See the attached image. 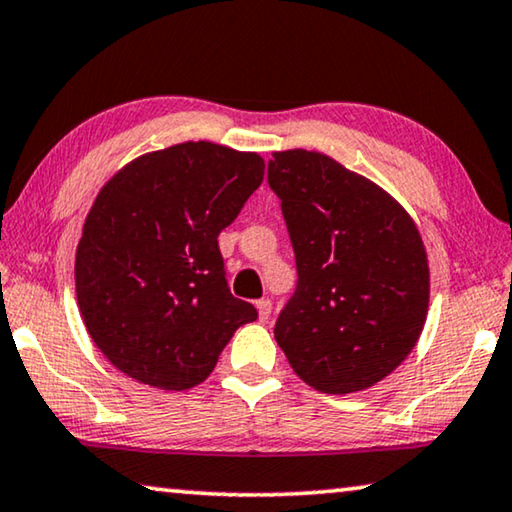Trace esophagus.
Returning a JSON list of instances; mask_svg holds the SVG:
<instances>
[{
  "label": "esophagus",
  "instance_id": "esophagus-1",
  "mask_svg": "<svg viewBox=\"0 0 512 512\" xmlns=\"http://www.w3.org/2000/svg\"><path fill=\"white\" fill-rule=\"evenodd\" d=\"M256 309H258V318H261L263 322L272 316V302L270 300H258Z\"/></svg>",
  "mask_w": 512,
  "mask_h": 512
}]
</instances>
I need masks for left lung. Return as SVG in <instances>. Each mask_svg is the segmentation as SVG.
Segmentation results:
<instances>
[{
    "mask_svg": "<svg viewBox=\"0 0 512 512\" xmlns=\"http://www.w3.org/2000/svg\"><path fill=\"white\" fill-rule=\"evenodd\" d=\"M293 242L297 286L274 338L322 393L373 387L410 355L428 313L426 249L412 217L371 180L313 151L267 162Z\"/></svg>",
    "mask_w": 512,
    "mask_h": 512,
    "instance_id": "8db88e82",
    "label": "left lung"
}]
</instances>
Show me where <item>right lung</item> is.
Listing matches in <instances>:
<instances>
[{"instance_id": "right-lung-1", "label": "right lung", "mask_w": 512, "mask_h": 512, "mask_svg": "<svg viewBox=\"0 0 512 512\" xmlns=\"http://www.w3.org/2000/svg\"><path fill=\"white\" fill-rule=\"evenodd\" d=\"M263 157L185 141L137 157L102 187L75 256L77 304L102 355L135 380H206L254 304L231 295L219 233L263 183Z\"/></svg>"}]
</instances>
